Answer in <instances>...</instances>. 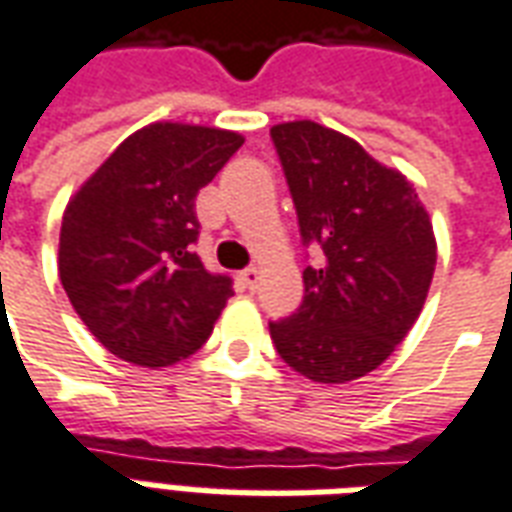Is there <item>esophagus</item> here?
Wrapping results in <instances>:
<instances>
[{"instance_id":"1","label":"esophagus","mask_w":512,"mask_h":512,"mask_svg":"<svg viewBox=\"0 0 512 512\" xmlns=\"http://www.w3.org/2000/svg\"><path fill=\"white\" fill-rule=\"evenodd\" d=\"M238 282H241L246 290H255L257 282H260V271H257V268H244V271L238 274Z\"/></svg>"}]
</instances>
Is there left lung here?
Returning a JSON list of instances; mask_svg holds the SVG:
<instances>
[{
	"mask_svg": "<svg viewBox=\"0 0 512 512\" xmlns=\"http://www.w3.org/2000/svg\"><path fill=\"white\" fill-rule=\"evenodd\" d=\"M299 216L301 244L321 260L304 268V301L271 321L277 354L318 384L376 370L422 312L436 268L428 211L400 172L312 120L271 128Z\"/></svg>",
	"mask_w": 512,
	"mask_h": 512,
	"instance_id": "obj_1",
	"label": "left lung"
}]
</instances>
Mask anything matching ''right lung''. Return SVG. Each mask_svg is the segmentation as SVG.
<instances>
[{"label":"right lung","instance_id":"right-lung-1","mask_svg":"<svg viewBox=\"0 0 512 512\" xmlns=\"http://www.w3.org/2000/svg\"><path fill=\"white\" fill-rule=\"evenodd\" d=\"M244 136L180 123L136 131L68 202L60 279L106 351L145 367L194 354L233 296L194 252V200Z\"/></svg>","mask_w":512,"mask_h":512}]
</instances>
